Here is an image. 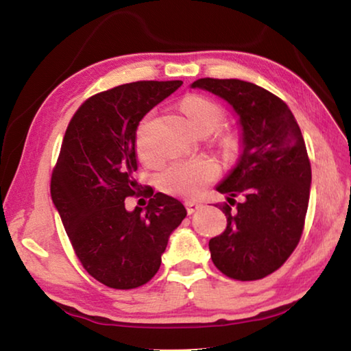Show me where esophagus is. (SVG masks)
<instances>
[{
    "instance_id": "1",
    "label": "esophagus",
    "mask_w": 351,
    "mask_h": 351,
    "mask_svg": "<svg viewBox=\"0 0 351 351\" xmlns=\"http://www.w3.org/2000/svg\"><path fill=\"white\" fill-rule=\"evenodd\" d=\"M186 209H187V213L189 215H192V213H195L197 210H199L201 207H203V204L198 203V201H186Z\"/></svg>"
}]
</instances>
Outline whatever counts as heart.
I'll list each match as a JSON object with an SVG mask.
<instances>
[{"label": "heart", "instance_id": "b5f03b06", "mask_svg": "<svg viewBox=\"0 0 351 351\" xmlns=\"http://www.w3.org/2000/svg\"><path fill=\"white\" fill-rule=\"evenodd\" d=\"M182 111L187 116L189 123L195 132H213L223 122V110L212 100L201 96H190L184 99ZM224 154L234 156L240 148V141L235 134H224L219 139ZM136 150L141 159L152 162L154 154L147 139V122L142 123L138 133ZM218 173L217 165L210 159H186L175 161L165 167L159 175V187L165 193L181 198H197L204 192V189L215 180Z\"/></svg>", "mask_w": 351, "mask_h": 351}]
</instances>
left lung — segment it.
Wrapping results in <instances>:
<instances>
[{
    "instance_id": "left-lung-1",
    "label": "left lung",
    "mask_w": 351,
    "mask_h": 351,
    "mask_svg": "<svg viewBox=\"0 0 351 351\" xmlns=\"http://www.w3.org/2000/svg\"><path fill=\"white\" fill-rule=\"evenodd\" d=\"M190 86L226 100L241 128L239 161L217 186L231 206H221L228 226L209 241L212 261L235 280H258L288 260L304 230L311 186L304 136L288 105L251 82L206 77Z\"/></svg>"
}]
</instances>
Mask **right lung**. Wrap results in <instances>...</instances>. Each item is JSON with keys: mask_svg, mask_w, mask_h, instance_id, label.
I'll return each instance as SVG.
<instances>
[{"mask_svg": "<svg viewBox=\"0 0 351 351\" xmlns=\"http://www.w3.org/2000/svg\"><path fill=\"white\" fill-rule=\"evenodd\" d=\"M182 85L142 80L83 102L63 136L51 197L83 268L114 289L152 280L169 237L187 215L181 201L152 192L145 209H125L138 192L136 130L148 111Z\"/></svg>", "mask_w": 351, "mask_h": 351, "instance_id": "1", "label": "right lung"}]
</instances>
